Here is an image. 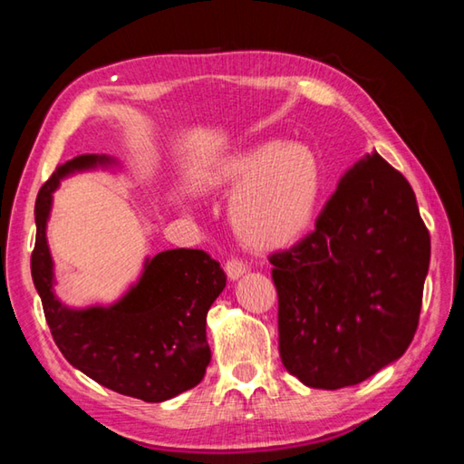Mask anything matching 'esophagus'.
Returning a JSON list of instances; mask_svg holds the SVG:
<instances>
[{
    "instance_id": "34e87169",
    "label": "esophagus",
    "mask_w": 464,
    "mask_h": 464,
    "mask_svg": "<svg viewBox=\"0 0 464 464\" xmlns=\"http://www.w3.org/2000/svg\"><path fill=\"white\" fill-rule=\"evenodd\" d=\"M225 272L231 280H237L239 276H243V274L247 272V266L241 260H237V257H231V260H227V264H225Z\"/></svg>"
}]
</instances>
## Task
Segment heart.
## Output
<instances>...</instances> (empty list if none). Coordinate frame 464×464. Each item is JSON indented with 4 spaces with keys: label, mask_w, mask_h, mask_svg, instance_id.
Instances as JSON below:
<instances>
[{
    "label": "heart",
    "mask_w": 464,
    "mask_h": 464,
    "mask_svg": "<svg viewBox=\"0 0 464 464\" xmlns=\"http://www.w3.org/2000/svg\"><path fill=\"white\" fill-rule=\"evenodd\" d=\"M202 192H231L229 223L243 246L270 254L304 237L324 190L307 145L266 140L221 157L196 176Z\"/></svg>",
    "instance_id": "obj_1"
}]
</instances>
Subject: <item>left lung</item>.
<instances>
[{
	"label": "left lung",
	"mask_w": 464,
	"mask_h": 464,
	"mask_svg": "<svg viewBox=\"0 0 464 464\" xmlns=\"http://www.w3.org/2000/svg\"><path fill=\"white\" fill-rule=\"evenodd\" d=\"M270 264L280 358L303 384L352 387L410 348L430 233L410 182L379 153L345 171L315 231Z\"/></svg>",
	"instance_id": "8db88e82"
}]
</instances>
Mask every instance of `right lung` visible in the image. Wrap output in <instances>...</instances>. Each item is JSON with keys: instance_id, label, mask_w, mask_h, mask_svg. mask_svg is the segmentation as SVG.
Wrapping results in <instances>:
<instances>
[{"instance_id": "add662e5", "label": "right lung", "mask_w": 464, "mask_h": 464, "mask_svg": "<svg viewBox=\"0 0 464 464\" xmlns=\"http://www.w3.org/2000/svg\"><path fill=\"white\" fill-rule=\"evenodd\" d=\"M106 155H80L46 179L34 204L36 243L30 270L46 324L77 371L121 395L161 403L196 387L210 362L207 313L223 293L221 264L202 249H168L145 262L135 286L110 307L69 309L53 293L46 218L59 179L106 166Z\"/></svg>"}]
</instances>
